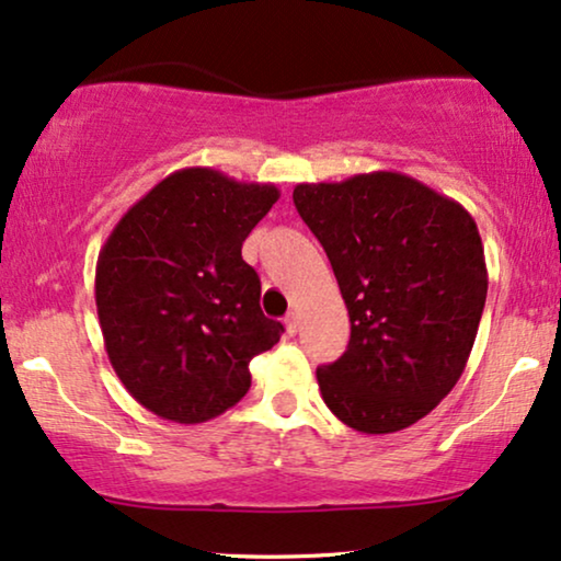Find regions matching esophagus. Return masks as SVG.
<instances>
[{
  "instance_id": "34e87169",
  "label": "esophagus",
  "mask_w": 561,
  "mask_h": 561,
  "mask_svg": "<svg viewBox=\"0 0 561 561\" xmlns=\"http://www.w3.org/2000/svg\"><path fill=\"white\" fill-rule=\"evenodd\" d=\"M285 329H287L289 336H295V333L300 331V316H297L295 310H289V313L285 316Z\"/></svg>"
}]
</instances>
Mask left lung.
Instances as JSON below:
<instances>
[{
    "mask_svg": "<svg viewBox=\"0 0 561 561\" xmlns=\"http://www.w3.org/2000/svg\"><path fill=\"white\" fill-rule=\"evenodd\" d=\"M293 198L352 323L346 352L316 373L325 407L365 435L411 427L469 363L489 285L477 222L396 170L297 183Z\"/></svg>",
    "mask_w": 561,
    "mask_h": 561,
    "instance_id": "left-lung-1",
    "label": "left lung"
}]
</instances>
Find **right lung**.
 I'll return each mask as SVG.
<instances>
[{"mask_svg": "<svg viewBox=\"0 0 561 561\" xmlns=\"http://www.w3.org/2000/svg\"><path fill=\"white\" fill-rule=\"evenodd\" d=\"M279 198L211 168H183L111 230L95 266L103 344L124 388L162 420H215L251 388L248 363L285 325L261 313L243 240Z\"/></svg>", "mask_w": 561, "mask_h": 561, "instance_id": "obj_1", "label": "right lung"}]
</instances>
